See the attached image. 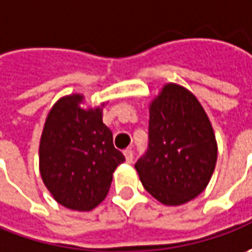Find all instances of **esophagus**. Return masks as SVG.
<instances>
[{"instance_id":"1","label":"esophagus","mask_w":252,"mask_h":252,"mask_svg":"<svg viewBox=\"0 0 252 252\" xmlns=\"http://www.w3.org/2000/svg\"><path fill=\"white\" fill-rule=\"evenodd\" d=\"M124 156H126V163H132V160H134V152L131 149H126L124 151Z\"/></svg>"}]
</instances>
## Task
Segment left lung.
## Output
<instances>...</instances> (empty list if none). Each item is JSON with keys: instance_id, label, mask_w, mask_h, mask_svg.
Masks as SVG:
<instances>
[{"instance_id": "obj_1", "label": "left lung", "mask_w": 252, "mask_h": 252, "mask_svg": "<svg viewBox=\"0 0 252 252\" xmlns=\"http://www.w3.org/2000/svg\"><path fill=\"white\" fill-rule=\"evenodd\" d=\"M149 143L135 169L143 188L161 204L194 199L212 177L218 146L211 121L186 88L169 83L151 104Z\"/></svg>"}]
</instances>
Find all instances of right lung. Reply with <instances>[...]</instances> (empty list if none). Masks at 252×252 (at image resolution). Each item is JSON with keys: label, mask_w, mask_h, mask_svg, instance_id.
Segmentation results:
<instances>
[{"label": "right lung", "mask_w": 252, "mask_h": 252, "mask_svg": "<svg viewBox=\"0 0 252 252\" xmlns=\"http://www.w3.org/2000/svg\"><path fill=\"white\" fill-rule=\"evenodd\" d=\"M81 94L57 101L40 139V174L58 204L91 211L107 195L113 173L126 160L101 121V109L83 110Z\"/></svg>", "instance_id": "1"}]
</instances>
